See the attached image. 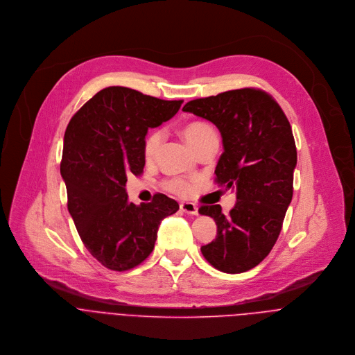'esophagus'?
Segmentation results:
<instances>
[{"mask_svg": "<svg viewBox=\"0 0 355 355\" xmlns=\"http://www.w3.org/2000/svg\"><path fill=\"white\" fill-rule=\"evenodd\" d=\"M180 209L189 215H198V207L194 202H180Z\"/></svg>", "mask_w": 355, "mask_h": 355, "instance_id": "obj_1", "label": "esophagus"}]
</instances>
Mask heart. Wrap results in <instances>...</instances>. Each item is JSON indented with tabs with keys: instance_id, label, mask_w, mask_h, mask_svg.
<instances>
[{
	"instance_id": "heart-1",
	"label": "heart",
	"mask_w": 355,
	"mask_h": 355,
	"mask_svg": "<svg viewBox=\"0 0 355 355\" xmlns=\"http://www.w3.org/2000/svg\"><path fill=\"white\" fill-rule=\"evenodd\" d=\"M183 136H184L186 141L189 143V146L194 151L211 140H218L216 130L214 129V126L211 123L202 122V121H194V122L187 123L183 128ZM161 139L162 137L158 130H154L146 136L144 144H143V154H144L146 159L154 158V155L157 154V151L161 146ZM165 187H166V190H169L175 194H179V196H186L190 191V184L180 178L168 179L165 182Z\"/></svg>"
}]
</instances>
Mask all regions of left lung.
Masks as SVG:
<instances>
[{
    "label": "left lung",
    "instance_id": "obj_1",
    "mask_svg": "<svg viewBox=\"0 0 355 355\" xmlns=\"http://www.w3.org/2000/svg\"><path fill=\"white\" fill-rule=\"evenodd\" d=\"M183 111L219 129L223 153L215 183L234 189L237 197L227 215L220 205L198 209L218 226L215 240L202 245L201 252L218 270H250L270 252L291 202L297 165L291 126L273 97L254 87L197 98Z\"/></svg>",
    "mask_w": 355,
    "mask_h": 355
}]
</instances>
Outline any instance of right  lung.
I'll return each instance as SVG.
<instances>
[{
	"instance_id": "obj_1",
	"label": "right lung",
	"mask_w": 355,
	"mask_h": 355,
	"mask_svg": "<svg viewBox=\"0 0 355 355\" xmlns=\"http://www.w3.org/2000/svg\"><path fill=\"white\" fill-rule=\"evenodd\" d=\"M183 100L166 101L111 86L71 119L61 161L68 209L89 252L111 270H129L154 250L161 220L179 209L165 194L136 205L126 194L128 175H141L150 128L169 121Z\"/></svg>"
}]
</instances>
